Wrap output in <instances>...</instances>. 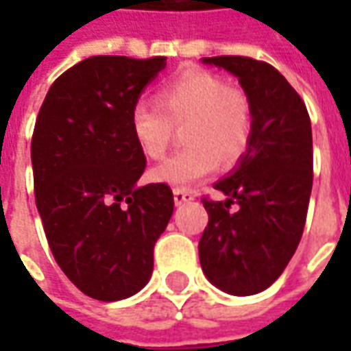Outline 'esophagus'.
<instances>
[{"label":"esophagus","mask_w":351,"mask_h":351,"mask_svg":"<svg viewBox=\"0 0 351 351\" xmlns=\"http://www.w3.org/2000/svg\"><path fill=\"white\" fill-rule=\"evenodd\" d=\"M173 195H175L176 205H182V203H188V201H193L195 199V193L191 190H184V188H175L173 190Z\"/></svg>","instance_id":"34e87169"}]
</instances>
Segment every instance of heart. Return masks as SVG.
<instances>
[{"label":"heart","mask_w":351,"mask_h":351,"mask_svg":"<svg viewBox=\"0 0 351 351\" xmlns=\"http://www.w3.org/2000/svg\"><path fill=\"white\" fill-rule=\"evenodd\" d=\"M158 103L138 101L131 108V131L148 160L165 156L184 128L188 146L152 169V180L176 188H190L216 173L220 165H233L248 148L252 135L250 95L229 86L220 75L188 69L163 82Z\"/></svg>","instance_id":"heart-1"}]
</instances>
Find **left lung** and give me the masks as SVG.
<instances>
[{
    "label": "left lung",
    "mask_w": 351,
    "mask_h": 351,
    "mask_svg": "<svg viewBox=\"0 0 351 351\" xmlns=\"http://www.w3.org/2000/svg\"><path fill=\"white\" fill-rule=\"evenodd\" d=\"M205 62L239 77L250 95L254 122L239 167L214 184L228 199H201L208 223L199 259L216 287L254 295L278 278L301 243L314 178L310 116L301 95L271 64L246 56Z\"/></svg>",
    "instance_id": "8db88e82"
}]
</instances>
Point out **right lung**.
Instances as JSON below:
<instances>
[{
	"mask_svg": "<svg viewBox=\"0 0 351 351\" xmlns=\"http://www.w3.org/2000/svg\"><path fill=\"white\" fill-rule=\"evenodd\" d=\"M163 67V56L86 58L54 80L35 120V205L50 252L97 301L146 286L154 244L175 208L167 184L135 188L146 156L131 131V108Z\"/></svg>",
	"mask_w": 351,
	"mask_h": 351,
	"instance_id": "add662e5",
	"label": "right lung"
}]
</instances>
